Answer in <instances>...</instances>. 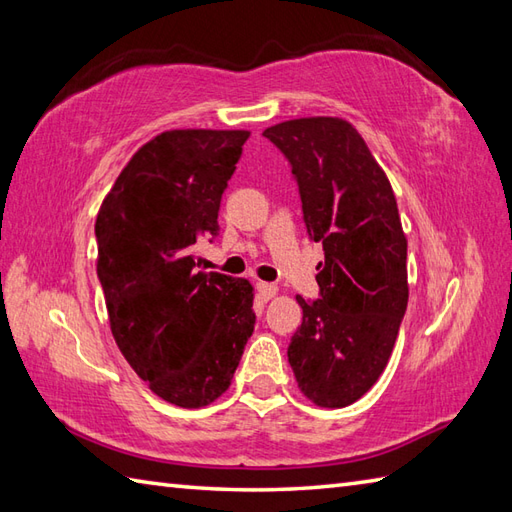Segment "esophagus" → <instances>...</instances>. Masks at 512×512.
I'll return each mask as SVG.
<instances>
[{"instance_id": "obj_1", "label": "esophagus", "mask_w": 512, "mask_h": 512, "mask_svg": "<svg viewBox=\"0 0 512 512\" xmlns=\"http://www.w3.org/2000/svg\"><path fill=\"white\" fill-rule=\"evenodd\" d=\"M277 285L275 283H266V281H257V294L261 296V299L264 301H270V299H275L277 296Z\"/></svg>"}]
</instances>
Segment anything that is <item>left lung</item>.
Listing matches in <instances>:
<instances>
[{
  "mask_svg": "<svg viewBox=\"0 0 512 512\" xmlns=\"http://www.w3.org/2000/svg\"><path fill=\"white\" fill-rule=\"evenodd\" d=\"M264 137L292 163L307 233L325 248L320 299L296 296L303 323L288 362L316 406H351L384 373L408 305V240L395 192L342 117H299L266 128Z\"/></svg>",
  "mask_w": 512,
  "mask_h": 512,
  "instance_id": "left-lung-1",
  "label": "left lung"
}]
</instances>
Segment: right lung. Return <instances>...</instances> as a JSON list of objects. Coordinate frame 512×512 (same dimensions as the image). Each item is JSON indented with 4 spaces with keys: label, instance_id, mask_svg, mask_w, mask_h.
Instances as JSON below:
<instances>
[{
    "label": "right lung",
    "instance_id": "right-lung-1",
    "mask_svg": "<svg viewBox=\"0 0 512 512\" xmlns=\"http://www.w3.org/2000/svg\"><path fill=\"white\" fill-rule=\"evenodd\" d=\"M248 130L176 128L141 146L104 196L95 237L111 334L154 395L178 408L222 397L255 329L253 285L196 270L218 237Z\"/></svg>",
    "mask_w": 512,
    "mask_h": 512
}]
</instances>
